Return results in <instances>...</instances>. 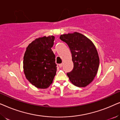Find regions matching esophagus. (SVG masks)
<instances>
[{
    "instance_id": "1",
    "label": "esophagus",
    "mask_w": 120,
    "mask_h": 120,
    "mask_svg": "<svg viewBox=\"0 0 120 120\" xmlns=\"http://www.w3.org/2000/svg\"><path fill=\"white\" fill-rule=\"evenodd\" d=\"M63 63L60 64H59V65H59V67H60V68H62V66H63Z\"/></svg>"
}]
</instances>
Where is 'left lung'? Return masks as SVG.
Segmentation results:
<instances>
[{
	"mask_svg": "<svg viewBox=\"0 0 120 120\" xmlns=\"http://www.w3.org/2000/svg\"><path fill=\"white\" fill-rule=\"evenodd\" d=\"M60 39L68 44L72 55L74 68L67 73L74 85L84 87L94 80L97 74L99 58L92 41L78 32L62 34Z\"/></svg>",
	"mask_w": 120,
	"mask_h": 120,
	"instance_id": "1",
	"label": "left lung"
}]
</instances>
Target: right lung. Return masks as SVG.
Instances as JSON below:
<instances>
[{
	"instance_id": "obj_1",
	"label": "right lung",
	"mask_w": 120,
	"mask_h": 120,
	"mask_svg": "<svg viewBox=\"0 0 120 120\" xmlns=\"http://www.w3.org/2000/svg\"><path fill=\"white\" fill-rule=\"evenodd\" d=\"M55 38L53 35L37 38L26 48L23 62L24 75L38 88H48L56 74L55 55L51 50Z\"/></svg>"
}]
</instances>
